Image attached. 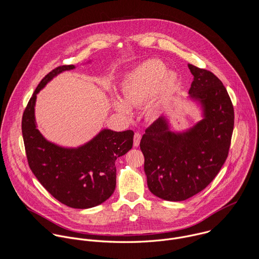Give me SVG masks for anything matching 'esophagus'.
<instances>
[{
	"label": "esophagus",
	"mask_w": 259,
	"mask_h": 259,
	"mask_svg": "<svg viewBox=\"0 0 259 259\" xmlns=\"http://www.w3.org/2000/svg\"><path fill=\"white\" fill-rule=\"evenodd\" d=\"M142 139V135L140 133H136L134 136V146L135 147H139L140 146V142Z\"/></svg>",
	"instance_id": "obj_1"
}]
</instances>
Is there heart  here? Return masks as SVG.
Here are the masks:
<instances>
[{
    "label": "heart",
    "mask_w": 259,
    "mask_h": 259,
    "mask_svg": "<svg viewBox=\"0 0 259 259\" xmlns=\"http://www.w3.org/2000/svg\"><path fill=\"white\" fill-rule=\"evenodd\" d=\"M179 82V74L167 71L165 65L156 59L143 62L125 74L120 82L122 99L113 98L111 108L118 114L128 117L131 107L147 103L152 97L149 112L155 114L160 103L170 96Z\"/></svg>",
    "instance_id": "obj_1"
}]
</instances>
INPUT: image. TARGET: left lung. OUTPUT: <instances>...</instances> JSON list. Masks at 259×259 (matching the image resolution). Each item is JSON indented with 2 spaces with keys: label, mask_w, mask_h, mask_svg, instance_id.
<instances>
[{
  "label": "left lung",
  "mask_w": 259,
  "mask_h": 259,
  "mask_svg": "<svg viewBox=\"0 0 259 259\" xmlns=\"http://www.w3.org/2000/svg\"><path fill=\"white\" fill-rule=\"evenodd\" d=\"M193 81L188 98L201 111V119L172 132L168 118L158 117L141 141L148 189L168 201L185 200L200 192L226 160L234 111L222 80L209 71L188 64Z\"/></svg>",
  "instance_id": "1"
}]
</instances>
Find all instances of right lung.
<instances>
[{
	"instance_id": "right-lung-1",
	"label": "right lung",
	"mask_w": 259,
	"mask_h": 259,
	"mask_svg": "<svg viewBox=\"0 0 259 259\" xmlns=\"http://www.w3.org/2000/svg\"><path fill=\"white\" fill-rule=\"evenodd\" d=\"M74 69V65L59 67L40 80L24 111L22 133L29 165L40 185L60 202L84 209L111 197L116 184L115 160L133 148L134 132L103 128L76 148L59 146L39 133L35 116L37 94L55 76Z\"/></svg>"
}]
</instances>
